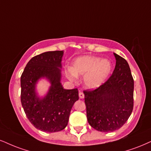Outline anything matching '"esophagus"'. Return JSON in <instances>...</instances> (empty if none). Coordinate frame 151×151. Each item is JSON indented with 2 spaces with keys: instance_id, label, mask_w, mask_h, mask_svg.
I'll return each instance as SVG.
<instances>
[{
  "instance_id": "34e87169",
  "label": "esophagus",
  "mask_w": 151,
  "mask_h": 151,
  "mask_svg": "<svg viewBox=\"0 0 151 151\" xmlns=\"http://www.w3.org/2000/svg\"><path fill=\"white\" fill-rule=\"evenodd\" d=\"M79 97L81 99H83L85 97V94L82 91H79Z\"/></svg>"
}]
</instances>
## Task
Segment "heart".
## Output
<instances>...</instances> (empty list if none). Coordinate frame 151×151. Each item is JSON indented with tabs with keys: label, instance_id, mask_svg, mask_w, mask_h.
Wrapping results in <instances>:
<instances>
[{
	"label": "heart",
	"instance_id": "1",
	"mask_svg": "<svg viewBox=\"0 0 151 151\" xmlns=\"http://www.w3.org/2000/svg\"><path fill=\"white\" fill-rule=\"evenodd\" d=\"M111 70L112 64L108 59L85 55L78 57L73 61L72 68H68L66 70V76L71 81H77L78 76H84L85 86L94 89L104 83Z\"/></svg>",
	"mask_w": 151,
	"mask_h": 151
}]
</instances>
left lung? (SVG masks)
Wrapping results in <instances>:
<instances>
[{"label": "left lung", "mask_w": 151, "mask_h": 151, "mask_svg": "<svg viewBox=\"0 0 151 151\" xmlns=\"http://www.w3.org/2000/svg\"><path fill=\"white\" fill-rule=\"evenodd\" d=\"M112 75L92 90H84L87 118L91 127L109 132L123 126L134 107V79L127 61L114 53Z\"/></svg>", "instance_id": "left-lung-1"}]
</instances>
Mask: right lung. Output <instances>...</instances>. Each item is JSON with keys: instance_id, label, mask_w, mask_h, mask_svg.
<instances>
[{"instance_id": "obj_1", "label": "right lung", "mask_w": 151, "mask_h": 151, "mask_svg": "<svg viewBox=\"0 0 151 151\" xmlns=\"http://www.w3.org/2000/svg\"><path fill=\"white\" fill-rule=\"evenodd\" d=\"M63 51L46 52L33 57L21 76V102L31 124L45 132H56L68 124L70 112L78 100V90H65L60 83ZM51 83L49 92L43 99L35 92V85L40 77Z\"/></svg>"}]
</instances>
